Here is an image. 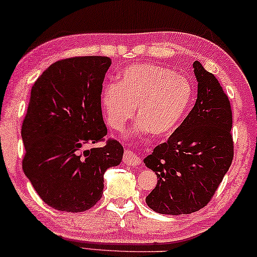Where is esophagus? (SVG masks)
<instances>
[{
    "mask_svg": "<svg viewBox=\"0 0 257 257\" xmlns=\"http://www.w3.org/2000/svg\"><path fill=\"white\" fill-rule=\"evenodd\" d=\"M123 162L124 164H127L129 166H139L141 165V158L137 156L136 152H134L132 150H125L124 155H123Z\"/></svg>",
    "mask_w": 257,
    "mask_h": 257,
    "instance_id": "34e87169",
    "label": "esophagus"
}]
</instances>
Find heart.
<instances>
[{"label": "heart", "instance_id": "1", "mask_svg": "<svg viewBox=\"0 0 257 257\" xmlns=\"http://www.w3.org/2000/svg\"><path fill=\"white\" fill-rule=\"evenodd\" d=\"M193 99V85L185 76L157 64H134L120 83H109L101 92V105L110 127L123 129L139 106L141 130L167 136L177 129Z\"/></svg>", "mask_w": 257, "mask_h": 257}]
</instances>
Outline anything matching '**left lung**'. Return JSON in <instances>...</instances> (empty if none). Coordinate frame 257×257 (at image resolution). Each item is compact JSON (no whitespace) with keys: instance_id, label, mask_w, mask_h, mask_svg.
I'll return each instance as SVG.
<instances>
[{"instance_id":"left-lung-1","label":"left lung","mask_w":257,"mask_h":257,"mask_svg":"<svg viewBox=\"0 0 257 257\" xmlns=\"http://www.w3.org/2000/svg\"><path fill=\"white\" fill-rule=\"evenodd\" d=\"M193 67L198 82L195 106L168 140L144 159L158 178L145 202L163 214H188L204 208L234 156L227 94L198 61Z\"/></svg>"}]
</instances>
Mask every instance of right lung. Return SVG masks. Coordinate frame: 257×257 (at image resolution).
Wrapping results in <instances>:
<instances>
[{
	"label": "right lung",
	"instance_id": "add662e5",
	"mask_svg": "<svg viewBox=\"0 0 257 257\" xmlns=\"http://www.w3.org/2000/svg\"><path fill=\"white\" fill-rule=\"evenodd\" d=\"M109 66L107 56L57 61L31 90L22 124L23 171L41 200L60 211L92 208L101 198L105 172L122 160L123 148L106 139L101 113ZM100 141L102 147H91Z\"/></svg>",
	"mask_w": 257,
	"mask_h": 257
}]
</instances>
